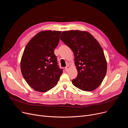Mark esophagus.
Listing matches in <instances>:
<instances>
[{
	"instance_id": "34e87169",
	"label": "esophagus",
	"mask_w": 128,
	"mask_h": 128,
	"mask_svg": "<svg viewBox=\"0 0 128 128\" xmlns=\"http://www.w3.org/2000/svg\"><path fill=\"white\" fill-rule=\"evenodd\" d=\"M70 68V66L69 65L66 66V67H65V70L66 72H68V71Z\"/></svg>"
}]
</instances>
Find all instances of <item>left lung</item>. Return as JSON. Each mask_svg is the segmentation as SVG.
Here are the masks:
<instances>
[{"label": "left lung", "mask_w": 128, "mask_h": 128, "mask_svg": "<svg viewBox=\"0 0 128 128\" xmlns=\"http://www.w3.org/2000/svg\"><path fill=\"white\" fill-rule=\"evenodd\" d=\"M60 40L75 56L78 72L72 84L85 91H92L102 84L107 72V62L102 48L96 39L86 31H64Z\"/></svg>", "instance_id": "1"}]
</instances>
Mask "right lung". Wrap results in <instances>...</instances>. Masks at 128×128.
<instances>
[{"label":"right lung","instance_id":"right-lung-1","mask_svg":"<svg viewBox=\"0 0 128 128\" xmlns=\"http://www.w3.org/2000/svg\"><path fill=\"white\" fill-rule=\"evenodd\" d=\"M60 31L40 32L26 44L21 60V70L34 90L45 92L58 84L63 70L58 68L54 50L60 41Z\"/></svg>","mask_w":128,"mask_h":128}]
</instances>
